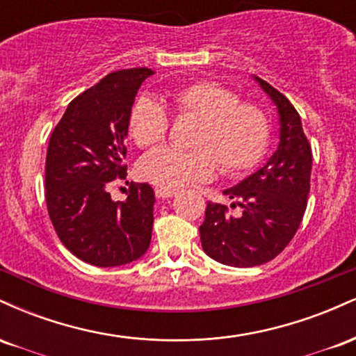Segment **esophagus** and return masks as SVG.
Returning <instances> with one entry per match:
<instances>
[{
	"instance_id": "1",
	"label": "esophagus",
	"mask_w": 356,
	"mask_h": 356,
	"mask_svg": "<svg viewBox=\"0 0 356 356\" xmlns=\"http://www.w3.org/2000/svg\"><path fill=\"white\" fill-rule=\"evenodd\" d=\"M175 194H177V192L170 189H155V195H157V199H170L174 197Z\"/></svg>"
}]
</instances>
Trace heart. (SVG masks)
I'll use <instances>...</instances> for the list:
<instances>
[{
  "instance_id": "b5f03b06",
  "label": "heart",
  "mask_w": 356,
  "mask_h": 356,
  "mask_svg": "<svg viewBox=\"0 0 356 356\" xmlns=\"http://www.w3.org/2000/svg\"><path fill=\"white\" fill-rule=\"evenodd\" d=\"M169 104L177 118L199 120L191 137L192 150L161 147L138 162L144 181L161 189H181L211 179L220 165L226 175H241L261 164L271 144V122L259 105L218 81L201 80L172 90ZM170 127L164 105L150 97L134 102L129 132L138 147L161 144Z\"/></svg>"
}]
</instances>
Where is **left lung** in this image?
Masks as SVG:
<instances>
[{"label":"left lung","mask_w":356,"mask_h":356,"mask_svg":"<svg viewBox=\"0 0 356 356\" xmlns=\"http://www.w3.org/2000/svg\"><path fill=\"white\" fill-rule=\"evenodd\" d=\"M256 80L277 107L280 145L266 165L224 191L241 207V214L231 216L224 204L207 202L199 227L204 252L234 268L259 266L288 246L303 220L312 179V145L300 113L268 81ZM236 204H231L232 209Z\"/></svg>","instance_id":"8db88e82"}]
</instances>
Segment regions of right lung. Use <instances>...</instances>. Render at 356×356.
I'll return each instance as SVG.
<instances>
[{"label":"right lung","mask_w":356,"mask_h":356,"mask_svg":"<svg viewBox=\"0 0 356 356\" xmlns=\"http://www.w3.org/2000/svg\"><path fill=\"white\" fill-rule=\"evenodd\" d=\"M149 68L108 73L75 97L53 129L44 164V199L63 246L79 259L108 268L145 254L152 238L154 191L130 184L127 201L110 186L127 177L129 113Z\"/></svg>","instance_id":"obj_1"}]
</instances>
